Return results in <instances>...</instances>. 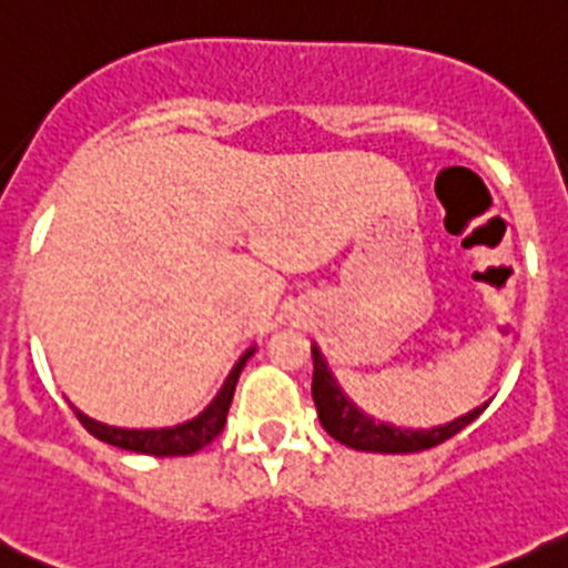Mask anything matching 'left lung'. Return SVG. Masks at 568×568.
Segmentation results:
<instances>
[{"label": "left lung", "mask_w": 568, "mask_h": 568, "mask_svg": "<svg viewBox=\"0 0 568 568\" xmlns=\"http://www.w3.org/2000/svg\"><path fill=\"white\" fill-rule=\"evenodd\" d=\"M312 398H315L317 418H321L323 429L339 440L343 446L356 452H379V455H409V452H424L437 446V443L449 440L460 429H466L474 418H479L488 404L474 407L471 413L460 415V418L449 420V424L429 426V429H409V426L387 424V420H376L374 415L362 413L354 402L343 393L337 379L328 371L326 356L321 354L317 345H312Z\"/></svg>", "instance_id": "left-lung-1"}]
</instances>
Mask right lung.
Returning a JSON list of instances; mask_svg holds the SVG:
<instances>
[{"label": "right lung", "mask_w": 568, "mask_h": 568, "mask_svg": "<svg viewBox=\"0 0 568 568\" xmlns=\"http://www.w3.org/2000/svg\"><path fill=\"white\" fill-rule=\"evenodd\" d=\"M253 351L256 348H247L245 354L240 356V362L231 368L229 379L223 382V387H220L217 396L212 398V404H209L203 413L194 415V418L183 420V424L159 426V429H125V426L100 424V420L80 413L78 407H74V415H78L80 424H83L97 440H105L111 443V446H119V449L139 452V455H153V457L194 455V452L209 446V443L223 432L225 415H229L231 398H234V390H236V382H240L242 368H245V362L253 356Z\"/></svg>", "instance_id": "add662e5"}]
</instances>
